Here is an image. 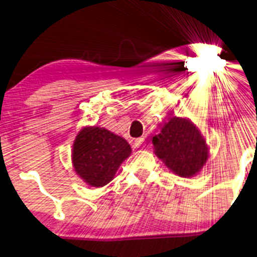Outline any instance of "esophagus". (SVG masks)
I'll list each match as a JSON object with an SVG mask.
<instances>
[{
    "instance_id": "1",
    "label": "esophagus",
    "mask_w": 257,
    "mask_h": 257,
    "mask_svg": "<svg viewBox=\"0 0 257 257\" xmlns=\"http://www.w3.org/2000/svg\"><path fill=\"white\" fill-rule=\"evenodd\" d=\"M134 146L135 147H144L145 146V139L144 138H139L134 140Z\"/></svg>"
}]
</instances>
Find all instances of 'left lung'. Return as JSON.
Listing matches in <instances>:
<instances>
[{"label":"left lung","instance_id":"obj_1","mask_svg":"<svg viewBox=\"0 0 257 257\" xmlns=\"http://www.w3.org/2000/svg\"><path fill=\"white\" fill-rule=\"evenodd\" d=\"M155 152L172 172L191 178L202 169L208 158V147L190 119L173 117L152 139Z\"/></svg>","mask_w":257,"mask_h":257}]
</instances>
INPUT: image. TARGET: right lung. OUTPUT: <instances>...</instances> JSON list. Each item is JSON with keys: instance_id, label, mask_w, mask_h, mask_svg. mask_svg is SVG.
Here are the masks:
<instances>
[{"instance_id": "right-lung-1", "label": "right lung", "mask_w": 257, "mask_h": 257, "mask_svg": "<svg viewBox=\"0 0 257 257\" xmlns=\"http://www.w3.org/2000/svg\"><path fill=\"white\" fill-rule=\"evenodd\" d=\"M131 153L129 144L118 135L99 126L83 128L73 144L72 163L88 185L102 187L113 179Z\"/></svg>"}]
</instances>
